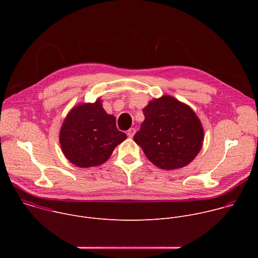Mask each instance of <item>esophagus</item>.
I'll use <instances>...</instances> for the list:
<instances>
[{"label": "esophagus", "instance_id": "obj_1", "mask_svg": "<svg viewBox=\"0 0 258 258\" xmlns=\"http://www.w3.org/2000/svg\"><path fill=\"white\" fill-rule=\"evenodd\" d=\"M136 134V130L134 127H131L128 131H127V137L128 138H133Z\"/></svg>", "mask_w": 258, "mask_h": 258}]
</instances>
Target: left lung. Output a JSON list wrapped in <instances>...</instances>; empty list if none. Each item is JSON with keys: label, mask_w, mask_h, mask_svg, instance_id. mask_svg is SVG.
<instances>
[{"label": "left lung", "mask_w": 258, "mask_h": 258, "mask_svg": "<svg viewBox=\"0 0 258 258\" xmlns=\"http://www.w3.org/2000/svg\"><path fill=\"white\" fill-rule=\"evenodd\" d=\"M145 120L134 141L146 157L161 169L188 165L202 148L204 131L192 108L171 96H162L143 109Z\"/></svg>", "instance_id": "left-lung-1"}]
</instances>
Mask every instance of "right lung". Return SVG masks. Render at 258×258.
Listing matches in <instances>:
<instances>
[{
	"mask_svg": "<svg viewBox=\"0 0 258 258\" xmlns=\"http://www.w3.org/2000/svg\"><path fill=\"white\" fill-rule=\"evenodd\" d=\"M126 135L116 127V119L107 114L102 100L73 107L60 130L59 142L65 157L79 167L99 166L111 156Z\"/></svg>",
	"mask_w": 258,
	"mask_h": 258,
	"instance_id": "obj_1",
	"label": "right lung"
}]
</instances>
